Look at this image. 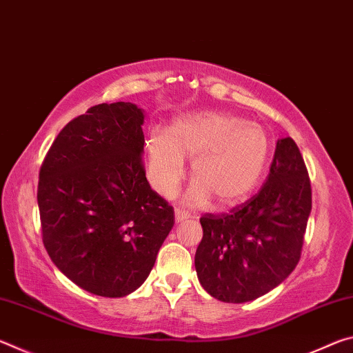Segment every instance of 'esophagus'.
Listing matches in <instances>:
<instances>
[{
    "mask_svg": "<svg viewBox=\"0 0 353 353\" xmlns=\"http://www.w3.org/2000/svg\"><path fill=\"white\" fill-rule=\"evenodd\" d=\"M174 219H176V223H182V221L188 219V213L187 212H182L181 208H176V210H174Z\"/></svg>",
    "mask_w": 353,
    "mask_h": 353,
    "instance_id": "esophagus-1",
    "label": "esophagus"
}]
</instances>
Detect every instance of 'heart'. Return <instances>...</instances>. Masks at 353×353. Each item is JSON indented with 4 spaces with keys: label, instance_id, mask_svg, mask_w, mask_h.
I'll list each match as a JSON object with an SVG mask.
<instances>
[{
    "label": "heart",
    "instance_id": "obj_1",
    "mask_svg": "<svg viewBox=\"0 0 353 353\" xmlns=\"http://www.w3.org/2000/svg\"><path fill=\"white\" fill-rule=\"evenodd\" d=\"M148 174L154 190L171 198L191 159V205L213 199L234 205L252 193L266 170L271 143L263 128L221 112H202L176 119L168 130H154L146 140Z\"/></svg>",
    "mask_w": 353,
    "mask_h": 353
}]
</instances>
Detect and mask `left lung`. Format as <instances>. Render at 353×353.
Instances as JSON below:
<instances>
[{
  "label": "left lung",
  "mask_w": 353,
  "mask_h": 353,
  "mask_svg": "<svg viewBox=\"0 0 353 353\" xmlns=\"http://www.w3.org/2000/svg\"><path fill=\"white\" fill-rule=\"evenodd\" d=\"M312 212V185L294 140L277 141L261 190L229 213H205L196 250L198 279L227 303L254 301L276 288L301 259Z\"/></svg>",
  "instance_id": "8db88e82"
}]
</instances>
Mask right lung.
<instances>
[{"label": "right lung", "instance_id": "obj_1", "mask_svg": "<svg viewBox=\"0 0 353 353\" xmlns=\"http://www.w3.org/2000/svg\"><path fill=\"white\" fill-rule=\"evenodd\" d=\"M143 110L98 104L56 137L41 163V240L54 265L82 290L123 297L140 288L174 225L143 165Z\"/></svg>", "mask_w": 353, "mask_h": 353}]
</instances>
